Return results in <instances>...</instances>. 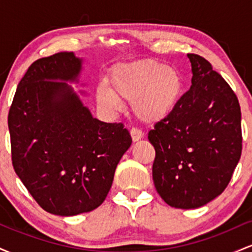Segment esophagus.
<instances>
[{
  "label": "esophagus",
  "instance_id": "esophagus-1",
  "mask_svg": "<svg viewBox=\"0 0 252 252\" xmlns=\"http://www.w3.org/2000/svg\"><path fill=\"white\" fill-rule=\"evenodd\" d=\"M130 135H131L134 142H137V141H140L141 138L143 137V132L137 128H131V130H130Z\"/></svg>",
  "mask_w": 252,
  "mask_h": 252
}]
</instances>
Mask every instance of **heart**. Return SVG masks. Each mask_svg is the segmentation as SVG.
Here are the masks:
<instances>
[{"label":"heart","instance_id":"heart-1","mask_svg":"<svg viewBox=\"0 0 252 252\" xmlns=\"http://www.w3.org/2000/svg\"><path fill=\"white\" fill-rule=\"evenodd\" d=\"M111 90L97 89V103L108 111H120L122 102L132 103V112L144 123L168 117L184 91V77L178 68L158 60L118 66L110 77Z\"/></svg>","mask_w":252,"mask_h":252}]
</instances>
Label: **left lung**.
<instances>
[{
  "instance_id": "left-lung-1",
  "label": "left lung",
  "mask_w": 252,
  "mask_h": 252,
  "mask_svg": "<svg viewBox=\"0 0 252 252\" xmlns=\"http://www.w3.org/2000/svg\"><path fill=\"white\" fill-rule=\"evenodd\" d=\"M192 85L148 134L153 180L176 209H198L224 192L242 154L238 98L205 58L187 54Z\"/></svg>"
}]
</instances>
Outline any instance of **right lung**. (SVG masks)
<instances>
[{
  "mask_svg": "<svg viewBox=\"0 0 252 252\" xmlns=\"http://www.w3.org/2000/svg\"><path fill=\"white\" fill-rule=\"evenodd\" d=\"M73 52L41 58L17 85L8 115L11 161L43 210L70 217L105 200L121 158L131 146L122 123H105L66 82H78Z\"/></svg>",
  "mask_w": 252,
  "mask_h": 252,
  "instance_id": "add662e5",
  "label": "right lung"
}]
</instances>
